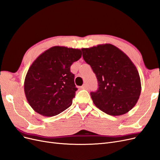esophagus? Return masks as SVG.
Returning <instances> with one entry per match:
<instances>
[{"mask_svg": "<svg viewBox=\"0 0 160 160\" xmlns=\"http://www.w3.org/2000/svg\"><path fill=\"white\" fill-rule=\"evenodd\" d=\"M81 89H88V85H87L86 83L83 84V85L81 86Z\"/></svg>", "mask_w": 160, "mask_h": 160, "instance_id": "obj_1", "label": "esophagus"}]
</instances>
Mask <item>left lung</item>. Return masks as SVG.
I'll list each match as a JSON object with an SVG mask.
<instances>
[{"label":"left lung","instance_id":"1","mask_svg":"<svg viewBox=\"0 0 160 160\" xmlns=\"http://www.w3.org/2000/svg\"><path fill=\"white\" fill-rule=\"evenodd\" d=\"M83 57L98 81V89L90 93L98 108L110 115L128 113L141 94V80L128 56L111 44L83 48Z\"/></svg>","mask_w":160,"mask_h":160}]
</instances>
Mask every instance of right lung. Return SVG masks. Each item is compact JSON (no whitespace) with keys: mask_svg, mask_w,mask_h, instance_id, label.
<instances>
[{"mask_svg":"<svg viewBox=\"0 0 160 160\" xmlns=\"http://www.w3.org/2000/svg\"><path fill=\"white\" fill-rule=\"evenodd\" d=\"M81 55L80 49L55 46L34 61L24 83L26 98L34 111L52 117L70 107L77 90L70 67Z\"/></svg>","mask_w":160,"mask_h":160,"instance_id":"add662e5","label":"right lung"}]
</instances>
